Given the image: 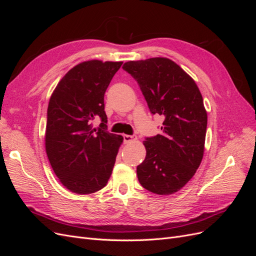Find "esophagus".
<instances>
[{"mask_svg":"<svg viewBox=\"0 0 256 256\" xmlns=\"http://www.w3.org/2000/svg\"><path fill=\"white\" fill-rule=\"evenodd\" d=\"M122 138H124V143H126V144L131 143V142H134V141L136 140V136H134V134H132V136L124 134Z\"/></svg>","mask_w":256,"mask_h":256,"instance_id":"34e87169","label":"esophagus"}]
</instances>
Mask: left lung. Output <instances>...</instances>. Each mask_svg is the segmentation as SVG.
<instances>
[{
	"label": "left lung",
	"instance_id": "1",
	"mask_svg": "<svg viewBox=\"0 0 256 256\" xmlns=\"http://www.w3.org/2000/svg\"><path fill=\"white\" fill-rule=\"evenodd\" d=\"M122 69L140 85L152 114L164 116L162 134L146 138V157L136 168L142 187L159 196L180 191L204 154L207 112L196 83L166 58L129 60Z\"/></svg>",
	"mask_w": 256,
	"mask_h": 256
}]
</instances>
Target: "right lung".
Returning a JSON list of instances; mask_svg holds the SVG:
<instances>
[{
	"mask_svg": "<svg viewBox=\"0 0 256 256\" xmlns=\"http://www.w3.org/2000/svg\"><path fill=\"white\" fill-rule=\"evenodd\" d=\"M122 62L92 60L72 68L53 90L47 112L46 152L58 180L78 194L102 189L124 138L108 132L104 92ZM102 120L100 128L92 120Z\"/></svg>",
	"mask_w": 256,
	"mask_h": 256,
	"instance_id": "add662e5",
	"label": "right lung"
}]
</instances>
